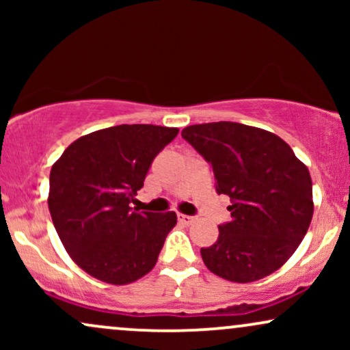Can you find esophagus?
Instances as JSON below:
<instances>
[{
    "label": "esophagus",
    "instance_id": "1",
    "mask_svg": "<svg viewBox=\"0 0 350 350\" xmlns=\"http://www.w3.org/2000/svg\"><path fill=\"white\" fill-rule=\"evenodd\" d=\"M178 220L180 224H184V226H191L192 222H194V217L191 215H184V214H179L178 215Z\"/></svg>",
    "mask_w": 350,
    "mask_h": 350
}]
</instances>
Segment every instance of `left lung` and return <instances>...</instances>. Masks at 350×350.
<instances>
[{
	"label": "left lung",
	"instance_id": "8db88e82",
	"mask_svg": "<svg viewBox=\"0 0 350 350\" xmlns=\"http://www.w3.org/2000/svg\"><path fill=\"white\" fill-rule=\"evenodd\" d=\"M180 135L212 166L217 194L230 198L232 219L220 224L214 245L200 248L206 267L235 283L278 270L311 224L308 167L280 136L242 123L192 124Z\"/></svg>",
	"mask_w": 350,
	"mask_h": 350
}]
</instances>
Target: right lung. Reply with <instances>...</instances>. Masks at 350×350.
Returning <instances> with one entry per match:
<instances>
[{"instance_id":"add662e5","label":"right lung","mask_w":350,"mask_h":350,"mask_svg":"<svg viewBox=\"0 0 350 350\" xmlns=\"http://www.w3.org/2000/svg\"><path fill=\"white\" fill-rule=\"evenodd\" d=\"M179 133L156 124H118L82 136L49 178V211L60 242L94 278L126 284L152 270L174 212L130 207L152 159Z\"/></svg>"}]
</instances>
